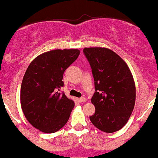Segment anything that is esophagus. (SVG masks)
I'll use <instances>...</instances> for the list:
<instances>
[{
	"instance_id": "1",
	"label": "esophagus",
	"mask_w": 158,
	"mask_h": 158,
	"mask_svg": "<svg viewBox=\"0 0 158 158\" xmlns=\"http://www.w3.org/2000/svg\"><path fill=\"white\" fill-rule=\"evenodd\" d=\"M77 100H78L79 102H86V99L85 98H84V97L78 98V99H77Z\"/></svg>"
}]
</instances>
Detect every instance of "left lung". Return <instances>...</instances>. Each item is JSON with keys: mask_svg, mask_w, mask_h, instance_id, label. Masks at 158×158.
I'll list each match as a JSON object with an SVG mask.
<instances>
[{"mask_svg": "<svg viewBox=\"0 0 158 158\" xmlns=\"http://www.w3.org/2000/svg\"><path fill=\"white\" fill-rule=\"evenodd\" d=\"M84 53L95 81L91 102L95 111L90 121L102 131H117L126 125L135 104L131 72L117 54L107 48H85Z\"/></svg>", "mask_w": 158, "mask_h": 158, "instance_id": "obj_1", "label": "left lung"}]
</instances>
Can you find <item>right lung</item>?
Segmentation results:
<instances>
[{"instance_id":"add662e5","label":"right lung","mask_w":158,"mask_h":158,"mask_svg":"<svg viewBox=\"0 0 158 158\" xmlns=\"http://www.w3.org/2000/svg\"><path fill=\"white\" fill-rule=\"evenodd\" d=\"M78 49H56L36 56L23 77L21 106L32 126L47 134L55 133L68 122L74 102L59 92L64 72L80 54Z\"/></svg>"}]
</instances>
